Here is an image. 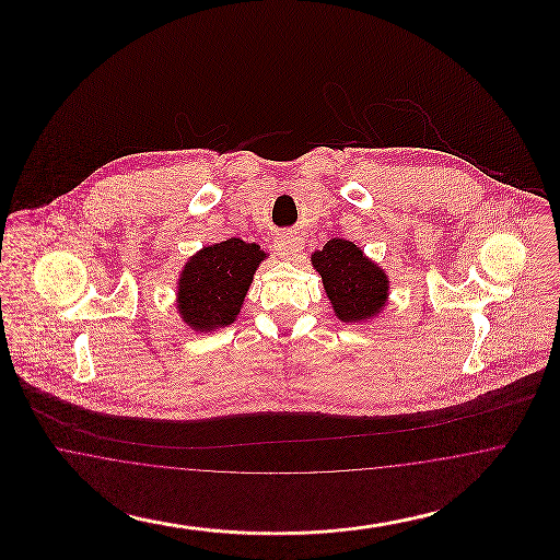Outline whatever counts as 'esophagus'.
Returning a JSON list of instances; mask_svg holds the SVG:
<instances>
[{
  "instance_id": "obj_1",
  "label": "esophagus",
  "mask_w": 560,
  "mask_h": 560,
  "mask_svg": "<svg viewBox=\"0 0 560 560\" xmlns=\"http://www.w3.org/2000/svg\"><path fill=\"white\" fill-rule=\"evenodd\" d=\"M275 249L283 260H293L302 249V240L295 233H281L275 240Z\"/></svg>"
}]
</instances>
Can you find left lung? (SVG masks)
Wrapping results in <instances>:
<instances>
[{
    "label": "left lung",
    "instance_id": "8db88e82",
    "mask_svg": "<svg viewBox=\"0 0 560 560\" xmlns=\"http://www.w3.org/2000/svg\"><path fill=\"white\" fill-rule=\"evenodd\" d=\"M336 317L342 323L375 319L388 304L390 281L352 241L329 240L311 256Z\"/></svg>",
    "mask_w": 560,
    "mask_h": 560
}]
</instances>
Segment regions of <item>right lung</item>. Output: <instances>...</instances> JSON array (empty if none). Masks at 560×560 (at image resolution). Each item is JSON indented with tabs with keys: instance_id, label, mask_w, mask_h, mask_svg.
I'll return each instance as SVG.
<instances>
[{
	"instance_id": "1",
	"label": "right lung",
	"mask_w": 560,
	"mask_h": 560,
	"mask_svg": "<svg viewBox=\"0 0 560 560\" xmlns=\"http://www.w3.org/2000/svg\"><path fill=\"white\" fill-rule=\"evenodd\" d=\"M268 254L258 243L231 237L201 247L180 270L176 311L197 334H212L240 317L243 300Z\"/></svg>"
}]
</instances>
